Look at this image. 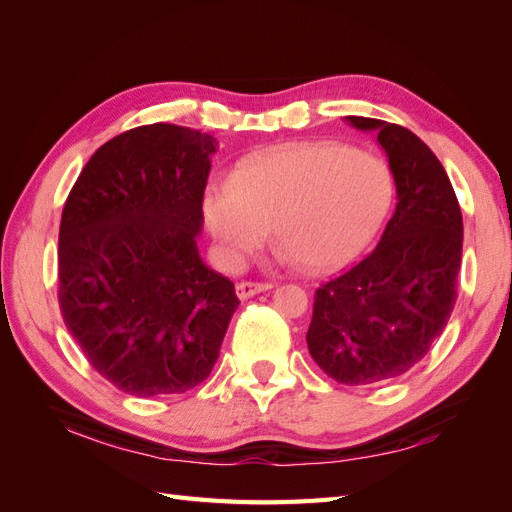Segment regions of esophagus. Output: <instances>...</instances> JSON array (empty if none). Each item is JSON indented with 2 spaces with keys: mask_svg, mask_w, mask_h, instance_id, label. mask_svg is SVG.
<instances>
[{
  "mask_svg": "<svg viewBox=\"0 0 512 512\" xmlns=\"http://www.w3.org/2000/svg\"><path fill=\"white\" fill-rule=\"evenodd\" d=\"M267 290H271V284L241 282V284H237V297L245 301V299H252V297H256V294H260V292H267Z\"/></svg>",
  "mask_w": 512,
  "mask_h": 512,
  "instance_id": "34e87169",
  "label": "esophagus"
}]
</instances>
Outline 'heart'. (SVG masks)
Returning a JSON list of instances; mask_svg holds the SVG:
<instances>
[{"label":"heart","mask_w":512,"mask_h":512,"mask_svg":"<svg viewBox=\"0 0 512 512\" xmlns=\"http://www.w3.org/2000/svg\"><path fill=\"white\" fill-rule=\"evenodd\" d=\"M395 203L393 168L342 143H299L243 162L205 194V220L224 265L239 267L273 228L284 262L331 271L359 258Z\"/></svg>","instance_id":"1"}]
</instances>
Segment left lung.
I'll return each instance as SVG.
<instances>
[{
	"label": "left lung",
	"instance_id": "8db88e82",
	"mask_svg": "<svg viewBox=\"0 0 512 512\" xmlns=\"http://www.w3.org/2000/svg\"><path fill=\"white\" fill-rule=\"evenodd\" d=\"M346 121L378 134L397 205L376 250L316 290L305 339L324 374L361 386L404 376L442 335L457 301L463 220L444 166L414 132Z\"/></svg>",
	"mask_w": 512,
	"mask_h": 512
}]
</instances>
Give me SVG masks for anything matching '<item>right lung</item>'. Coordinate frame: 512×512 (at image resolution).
I'll list each match as a JSON object with an SVG mask.
<instances>
[{
    "instance_id": "obj_1",
    "label": "right lung",
    "mask_w": 512,
    "mask_h": 512,
    "mask_svg": "<svg viewBox=\"0 0 512 512\" xmlns=\"http://www.w3.org/2000/svg\"><path fill=\"white\" fill-rule=\"evenodd\" d=\"M215 147L173 123L123 132L89 158L61 213V316L91 367L128 395L203 382L239 307L196 243Z\"/></svg>"
}]
</instances>
